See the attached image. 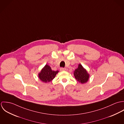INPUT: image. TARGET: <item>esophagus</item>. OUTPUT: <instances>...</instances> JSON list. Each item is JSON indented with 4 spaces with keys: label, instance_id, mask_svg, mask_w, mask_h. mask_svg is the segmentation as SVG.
Instances as JSON below:
<instances>
[{
    "label": "esophagus",
    "instance_id": "esophagus-1",
    "mask_svg": "<svg viewBox=\"0 0 124 124\" xmlns=\"http://www.w3.org/2000/svg\"><path fill=\"white\" fill-rule=\"evenodd\" d=\"M66 70V68H60V71H64Z\"/></svg>",
    "mask_w": 124,
    "mask_h": 124
}]
</instances>
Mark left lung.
Here are the masks:
<instances>
[{
  "mask_svg": "<svg viewBox=\"0 0 124 124\" xmlns=\"http://www.w3.org/2000/svg\"><path fill=\"white\" fill-rule=\"evenodd\" d=\"M73 74L76 80L81 84L86 83L89 80V74L80 64L74 71Z\"/></svg>",
  "mask_w": 124,
  "mask_h": 124,
  "instance_id": "8db88e82",
  "label": "left lung"
}]
</instances>
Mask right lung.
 <instances>
[{"mask_svg": "<svg viewBox=\"0 0 124 124\" xmlns=\"http://www.w3.org/2000/svg\"><path fill=\"white\" fill-rule=\"evenodd\" d=\"M58 72V71H53L50 66L46 64L39 73V78L42 82L47 83L52 81Z\"/></svg>", "mask_w": 124, "mask_h": 124, "instance_id": "obj_1", "label": "right lung"}]
</instances>
